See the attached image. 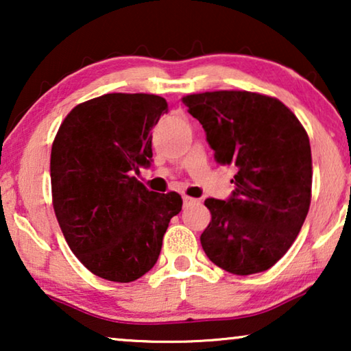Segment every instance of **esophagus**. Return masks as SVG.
<instances>
[{
    "label": "esophagus",
    "instance_id": "obj_1",
    "mask_svg": "<svg viewBox=\"0 0 351 351\" xmlns=\"http://www.w3.org/2000/svg\"><path fill=\"white\" fill-rule=\"evenodd\" d=\"M182 199H184V206H190V204L196 203L195 198H190V196H186V195L182 196Z\"/></svg>",
    "mask_w": 351,
    "mask_h": 351
}]
</instances>
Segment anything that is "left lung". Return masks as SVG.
Here are the masks:
<instances>
[{
	"label": "left lung",
	"instance_id": "obj_1",
	"mask_svg": "<svg viewBox=\"0 0 351 351\" xmlns=\"http://www.w3.org/2000/svg\"><path fill=\"white\" fill-rule=\"evenodd\" d=\"M203 124L219 165H234L227 199L208 198L201 246L215 265L252 275L275 265L295 241L311 198V150L304 126L278 99L247 90L184 97Z\"/></svg>",
	"mask_w": 351,
	"mask_h": 351
}]
</instances>
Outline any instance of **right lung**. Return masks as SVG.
<instances>
[{
    "label": "right lung",
    "instance_id": "obj_1",
    "mask_svg": "<svg viewBox=\"0 0 351 351\" xmlns=\"http://www.w3.org/2000/svg\"><path fill=\"white\" fill-rule=\"evenodd\" d=\"M167 110L153 94H105L76 105L51 152L52 203L80 262L104 280L131 282L160 257L176 191L160 195L134 172L152 165V129Z\"/></svg>",
    "mask_w": 351,
    "mask_h": 351
}]
</instances>
